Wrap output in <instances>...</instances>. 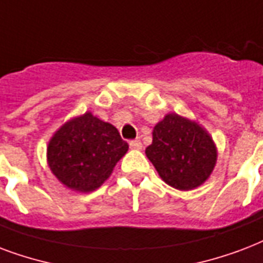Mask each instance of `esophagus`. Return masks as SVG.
I'll return each mask as SVG.
<instances>
[{
	"instance_id": "1",
	"label": "esophagus",
	"mask_w": 263,
	"mask_h": 263,
	"mask_svg": "<svg viewBox=\"0 0 263 263\" xmlns=\"http://www.w3.org/2000/svg\"><path fill=\"white\" fill-rule=\"evenodd\" d=\"M129 147L131 149H135V150H140L142 149V142L139 139H134L129 142Z\"/></svg>"
}]
</instances>
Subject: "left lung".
Returning a JSON list of instances; mask_svg holds the SVG:
<instances>
[{
  "label": "left lung",
  "mask_w": 263,
  "mask_h": 263,
  "mask_svg": "<svg viewBox=\"0 0 263 263\" xmlns=\"http://www.w3.org/2000/svg\"><path fill=\"white\" fill-rule=\"evenodd\" d=\"M146 156L164 182L179 190L194 189L205 182L216 161L215 146L207 132L174 113L154 127Z\"/></svg>",
  "instance_id": "left-lung-1"
}]
</instances>
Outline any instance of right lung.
Returning a JSON list of instances; mask_svg holds the SVG:
<instances>
[{
  "mask_svg": "<svg viewBox=\"0 0 263 263\" xmlns=\"http://www.w3.org/2000/svg\"><path fill=\"white\" fill-rule=\"evenodd\" d=\"M127 150L117 128L85 113L53 135L48 145V164L63 185L92 192L109 178Z\"/></svg>",
  "mask_w": 263,
  "mask_h": 263,
  "instance_id": "obj_1",
  "label": "right lung"
}]
</instances>
